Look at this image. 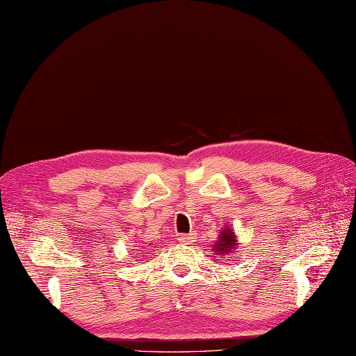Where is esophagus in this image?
<instances>
[{
    "label": "esophagus",
    "instance_id": "esophagus-1",
    "mask_svg": "<svg viewBox=\"0 0 356 356\" xmlns=\"http://www.w3.org/2000/svg\"><path fill=\"white\" fill-rule=\"evenodd\" d=\"M180 243L184 245H191L193 242H195V233H189V234H180L179 239Z\"/></svg>",
    "mask_w": 356,
    "mask_h": 356
}]
</instances>
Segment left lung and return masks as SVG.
<instances>
[{
  "mask_svg": "<svg viewBox=\"0 0 356 356\" xmlns=\"http://www.w3.org/2000/svg\"><path fill=\"white\" fill-rule=\"evenodd\" d=\"M220 236H221V239L213 245V247L216 248L215 251L218 254H221V256H227V254L232 252L233 250H236V247H238V243H236V239H234V233L229 229H225Z\"/></svg>",
  "mask_w": 356,
  "mask_h": 356,
  "instance_id": "8db88e82",
  "label": "left lung"
}]
</instances>
